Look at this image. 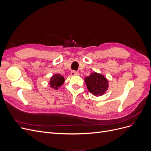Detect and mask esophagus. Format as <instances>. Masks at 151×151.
<instances>
[{"mask_svg": "<svg viewBox=\"0 0 151 151\" xmlns=\"http://www.w3.org/2000/svg\"><path fill=\"white\" fill-rule=\"evenodd\" d=\"M70 75L72 76H79V74L78 72H76V71H72L70 72Z\"/></svg>", "mask_w": 151, "mask_h": 151, "instance_id": "esophagus-1", "label": "esophagus"}]
</instances>
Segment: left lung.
<instances>
[{"label": "left lung", "mask_w": 151, "mask_h": 151, "mask_svg": "<svg viewBox=\"0 0 151 151\" xmlns=\"http://www.w3.org/2000/svg\"><path fill=\"white\" fill-rule=\"evenodd\" d=\"M84 80L88 91L95 96H102L108 88V81L106 77L97 72L91 73Z\"/></svg>", "instance_id": "obj_1"}]
</instances>
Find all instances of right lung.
Segmentation results:
<instances>
[{
  "label": "right lung",
  "instance_id": "right-lung-1",
  "mask_svg": "<svg viewBox=\"0 0 151 151\" xmlns=\"http://www.w3.org/2000/svg\"><path fill=\"white\" fill-rule=\"evenodd\" d=\"M65 79L60 74H55L53 75L50 80V86L52 88L54 89H58L59 87H60L64 83Z\"/></svg>",
  "mask_w": 151,
  "mask_h": 151
}]
</instances>
